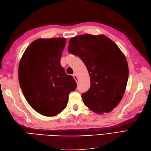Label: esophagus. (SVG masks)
Masks as SVG:
<instances>
[{
    "instance_id": "esophagus-1",
    "label": "esophagus",
    "mask_w": 151,
    "mask_h": 151,
    "mask_svg": "<svg viewBox=\"0 0 151 151\" xmlns=\"http://www.w3.org/2000/svg\"><path fill=\"white\" fill-rule=\"evenodd\" d=\"M73 78H75V81H76V84H78V82H79V81H78V77H77V76H76V74H74V75H73Z\"/></svg>"
}]
</instances>
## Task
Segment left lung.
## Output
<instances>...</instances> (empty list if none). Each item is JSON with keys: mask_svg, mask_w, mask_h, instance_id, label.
<instances>
[{"mask_svg": "<svg viewBox=\"0 0 151 151\" xmlns=\"http://www.w3.org/2000/svg\"><path fill=\"white\" fill-rule=\"evenodd\" d=\"M68 51L83 61L90 76V88L82 95L84 104L99 114L111 111L122 99L129 78L119 48L104 35L86 34L72 37Z\"/></svg>", "mask_w": 151, "mask_h": 151, "instance_id": "8db88e82", "label": "left lung"}]
</instances>
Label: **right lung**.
Segmentation results:
<instances>
[{
    "instance_id": "obj_1",
    "label": "right lung",
    "mask_w": 151,
    "mask_h": 151,
    "mask_svg": "<svg viewBox=\"0 0 151 151\" xmlns=\"http://www.w3.org/2000/svg\"><path fill=\"white\" fill-rule=\"evenodd\" d=\"M66 40L37 39L24 51L19 65V82L28 104L35 111L52 117L65 108L76 83L60 64Z\"/></svg>"
}]
</instances>
